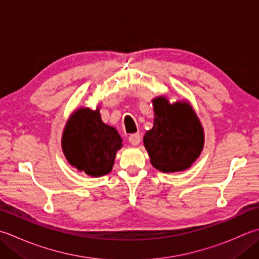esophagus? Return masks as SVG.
I'll use <instances>...</instances> for the list:
<instances>
[{"instance_id":"1","label":"esophagus","mask_w":259,"mask_h":259,"mask_svg":"<svg viewBox=\"0 0 259 259\" xmlns=\"http://www.w3.org/2000/svg\"><path fill=\"white\" fill-rule=\"evenodd\" d=\"M140 139L141 138H140V135L139 134H133V135H130V137H129V143L131 145L137 146V145H139Z\"/></svg>"}]
</instances>
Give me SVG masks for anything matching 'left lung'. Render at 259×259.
Wrapping results in <instances>:
<instances>
[{
	"mask_svg": "<svg viewBox=\"0 0 259 259\" xmlns=\"http://www.w3.org/2000/svg\"><path fill=\"white\" fill-rule=\"evenodd\" d=\"M154 126L144 137L150 163L164 173L182 171L199 158L204 131L192 106L185 101L169 103L166 96L153 100Z\"/></svg>",
	"mask_w": 259,
	"mask_h": 259,
	"instance_id": "1",
	"label": "left lung"
}]
</instances>
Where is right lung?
<instances>
[{
	"mask_svg": "<svg viewBox=\"0 0 259 259\" xmlns=\"http://www.w3.org/2000/svg\"><path fill=\"white\" fill-rule=\"evenodd\" d=\"M122 139L101 120L100 110L79 108L66 122L62 148L68 163L92 177L109 174Z\"/></svg>",
	"mask_w": 259,
	"mask_h": 259,
	"instance_id": "1",
	"label": "right lung"
}]
</instances>
